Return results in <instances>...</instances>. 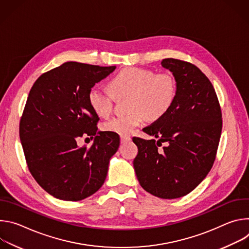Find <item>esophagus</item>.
I'll list each match as a JSON object with an SVG mask.
<instances>
[{"mask_svg": "<svg viewBox=\"0 0 249 249\" xmlns=\"http://www.w3.org/2000/svg\"><path fill=\"white\" fill-rule=\"evenodd\" d=\"M131 141V137L130 136H121V144H125L127 142Z\"/></svg>", "mask_w": 249, "mask_h": 249, "instance_id": "1", "label": "esophagus"}]
</instances>
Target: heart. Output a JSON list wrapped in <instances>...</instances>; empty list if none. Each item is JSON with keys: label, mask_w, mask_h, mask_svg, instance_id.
Returning a JSON list of instances; mask_svg holds the SVG:
<instances>
[{"label": "heart", "mask_w": 249, "mask_h": 249, "mask_svg": "<svg viewBox=\"0 0 249 249\" xmlns=\"http://www.w3.org/2000/svg\"><path fill=\"white\" fill-rule=\"evenodd\" d=\"M109 90L93 86L88 93L92 111L99 117H108L114 107L115 97L129 95V114L116 116L106 121L104 131L121 136L129 135L145 118L156 121L163 117L174 102L176 84L168 74H156L143 68L121 70L109 82Z\"/></svg>", "instance_id": "b5f03b06"}]
</instances>
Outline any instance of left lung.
I'll list each match as a JSON object with an SVG mask.
<instances>
[{
    "instance_id": "obj_1",
    "label": "left lung",
    "mask_w": 249,
    "mask_h": 249,
    "mask_svg": "<svg viewBox=\"0 0 249 249\" xmlns=\"http://www.w3.org/2000/svg\"><path fill=\"white\" fill-rule=\"evenodd\" d=\"M161 66L176 82L171 108L143 129L156 140L134 137L138 155L133 164L139 183L162 199H175L194 190L215 161L222 133L221 106L215 89L195 65L167 58ZM166 143L163 150L158 147Z\"/></svg>"
}]
</instances>
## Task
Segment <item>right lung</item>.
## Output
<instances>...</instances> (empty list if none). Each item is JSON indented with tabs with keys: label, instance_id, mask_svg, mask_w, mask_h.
Here are the masks:
<instances>
[{
	"label": "right lung",
	"instance_id": "right-lung-1",
	"mask_svg": "<svg viewBox=\"0 0 249 249\" xmlns=\"http://www.w3.org/2000/svg\"><path fill=\"white\" fill-rule=\"evenodd\" d=\"M115 68L66 62L42 74L29 91L19 138L30 173L55 198L80 201L104 183L120 138L97 132L88 93ZM84 134L95 137L90 148L76 145Z\"/></svg>",
	"mask_w": 249,
	"mask_h": 249
}]
</instances>
